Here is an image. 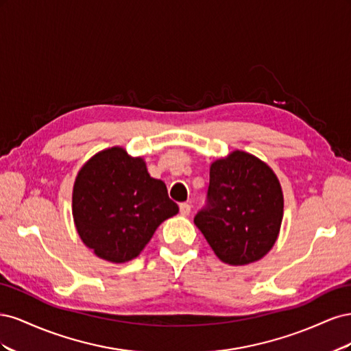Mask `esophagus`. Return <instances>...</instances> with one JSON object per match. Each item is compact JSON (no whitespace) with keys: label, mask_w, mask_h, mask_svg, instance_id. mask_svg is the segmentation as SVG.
<instances>
[{"label":"esophagus","mask_w":351,"mask_h":351,"mask_svg":"<svg viewBox=\"0 0 351 351\" xmlns=\"http://www.w3.org/2000/svg\"><path fill=\"white\" fill-rule=\"evenodd\" d=\"M190 210H192V206H190L189 204H180V214L182 215H189Z\"/></svg>","instance_id":"34e87169"}]
</instances>
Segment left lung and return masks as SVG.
Returning a JSON list of instances; mask_svg holds the SVG:
<instances>
[{
  "instance_id": "8db88e82",
  "label": "left lung",
  "mask_w": 351,
  "mask_h": 351,
  "mask_svg": "<svg viewBox=\"0 0 351 351\" xmlns=\"http://www.w3.org/2000/svg\"><path fill=\"white\" fill-rule=\"evenodd\" d=\"M284 196L272 168L254 155L232 151L209 168L208 205L195 224L228 265L262 259L278 239Z\"/></svg>"
}]
</instances>
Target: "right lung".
Instances as JSON below:
<instances>
[{"instance_id":"right-lung-1","label":"right lung","mask_w":351,"mask_h":351,"mask_svg":"<svg viewBox=\"0 0 351 351\" xmlns=\"http://www.w3.org/2000/svg\"><path fill=\"white\" fill-rule=\"evenodd\" d=\"M71 209L82 241L112 263L139 256L155 230L178 212L165 183L147 173L145 159L121 146L95 154L79 169Z\"/></svg>"}]
</instances>
